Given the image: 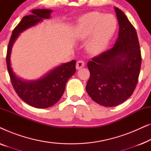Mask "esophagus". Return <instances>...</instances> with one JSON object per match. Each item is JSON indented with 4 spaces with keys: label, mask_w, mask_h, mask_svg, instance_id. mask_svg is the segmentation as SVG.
<instances>
[{
    "label": "esophagus",
    "mask_w": 151,
    "mask_h": 151,
    "mask_svg": "<svg viewBox=\"0 0 151 151\" xmlns=\"http://www.w3.org/2000/svg\"><path fill=\"white\" fill-rule=\"evenodd\" d=\"M84 65H85V63L83 60H78L76 63V69H80L81 68L84 67Z\"/></svg>",
    "instance_id": "esophagus-1"
}]
</instances>
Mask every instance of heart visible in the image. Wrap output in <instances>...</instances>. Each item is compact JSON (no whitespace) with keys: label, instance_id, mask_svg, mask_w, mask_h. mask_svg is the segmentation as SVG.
Returning a JSON list of instances; mask_svg holds the SVG:
<instances>
[{"label":"heart","instance_id":"heart-1","mask_svg":"<svg viewBox=\"0 0 151 151\" xmlns=\"http://www.w3.org/2000/svg\"><path fill=\"white\" fill-rule=\"evenodd\" d=\"M80 34L86 37L91 34L86 42V49L91 54L97 55L106 49L114 35L117 21L111 14L104 15L92 12L82 16L80 20Z\"/></svg>","mask_w":151,"mask_h":151}]
</instances>
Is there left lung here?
<instances>
[{"instance_id": "obj_1", "label": "left lung", "mask_w": 151, "mask_h": 151, "mask_svg": "<svg viewBox=\"0 0 151 151\" xmlns=\"http://www.w3.org/2000/svg\"><path fill=\"white\" fill-rule=\"evenodd\" d=\"M119 25L113 48L88 62L90 78L86 91L93 100L106 107L129 98L138 82L142 64L137 32L124 13L114 7Z\"/></svg>"}]
</instances>
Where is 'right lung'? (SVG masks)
Returning a JSON list of instances; mask_svg holds the SVG:
<instances>
[{"label": "right lung", "instance_id": "obj_1", "mask_svg": "<svg viewBox=\"0 0 151 151\" xmlns=\"http://www.w3.org/2000/svg\"><path fill=\"white\" fill-rule=\"evenodd\" d=\"M32 15L22 18L14 29L8 45L6 62L12 86L18 96L30 106L46 109L54 105L64 93L67 80L75 73L76 60L64 63L51 70L46 75L35 80L26 81L14 73L11 67L10 55L14 42L20 33L36 25L43 19H48L52 12L51 9L32 10Z\"/></svg>", "mask_w": 151, "mask_h": 151}]
</instances>
